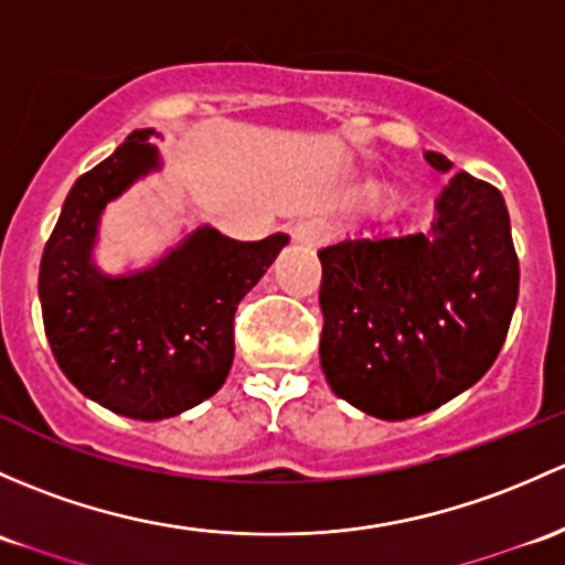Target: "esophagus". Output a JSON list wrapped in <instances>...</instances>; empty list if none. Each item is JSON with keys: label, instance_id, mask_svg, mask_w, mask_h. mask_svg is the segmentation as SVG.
Here are the masks:
<instances>
[{"label": "esophagus", "instance_id": "34e87169", "mask_svg": "<svg viewBox=\"0 0 565 565\" xmlns=\"http://www.w3.org/2000/svg\"><path fill=\"white\" fill-rule=\"evenodd\" d=\"M292 237L298 243H319L322 237V224L317 218H300L292 224Z\"/></svg>", "mask_w": 565, "mask_h": 565}]
</instances>
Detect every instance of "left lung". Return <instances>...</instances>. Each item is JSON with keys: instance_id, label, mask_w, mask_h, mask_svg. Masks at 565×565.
I'll return each instance as SVG.
<instances>
[{"instance_id": "1", "label": "left lung", "mask_w": 565, "mask_h": 565, "mask_svg": "<svg viewBox=\"0 0 565 565\" xmlns=\"http://www.w3.org/2000/svg\"><path fill=\"white\" fill-rule=\"evenodd\" d=\"M438 173L452 162L427 151ZM319 360L338 397L379 419H412L490 371L507 341L520 263L501 192L449 178L430 230L347 237L319 252Z\"/></svg>"}]
</instances>
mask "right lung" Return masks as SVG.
<instances>
[{
  "label": "right lung",
  "instance_id": "1",
  "mask_svg": "<svg viewBox=\"0 0 565 565\" xmlns=\"http://www.w3.org/2000/svg\"><path fill=\"white\" fill-rule=\"evenodd\" d=\"M153 129H135L64 200L40 263L45 335L83 395L132 419H168L224 384L237 302L289 243L233 241L200 227L146 270L108 276L92 263L105 205L159 168Z\"/></svg>",
  "mask_w": 565,
  "mask_h": 565
}]
</instances>
